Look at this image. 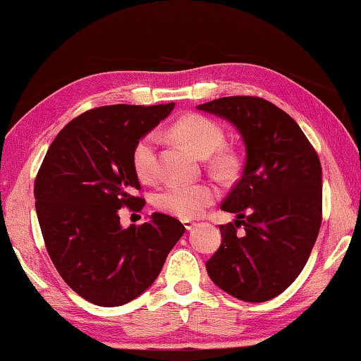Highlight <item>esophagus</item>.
I'll list each match as a JSON object with an SVG mask.
<instances>
[{
    "label": "esophagus",
    "instance_id": "1",
    "mask_svg": "<svg viewBox=\"0 0 361 361\" xmlns=\"http://www.w3.org/2000/svg\"><path fill=\"white\" fill-rule=\"evenodd\" d=\"M183 226H185V228H186L188 231H191V229H194L195 223H194V221H189V219H185V221H183Z\"/></svg>",
    "mask_w": 361,
    "mask_h": 361
}]
</instances>
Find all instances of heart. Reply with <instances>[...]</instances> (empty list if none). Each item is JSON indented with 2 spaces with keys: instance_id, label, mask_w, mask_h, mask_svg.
Segmentation results:
<instances>
[{
  "instance_id": "heart-1",
  "label": "heart",
  "mask_w": 361,
  "mask_h": 361,
  "mask_svg": "<svg viewBox=\"0 0 361 361\" xmlns=\"http://www.w3.org/2000/svg\"><path fill=\"white\" fill-rule=\"evenodd\" d=\"M172 133L199 157H210L224 143L221 126L202 114L183 116L173 124ZM156 146V133H148L133 148V170L143 183L154 181L157 176ZM213 166L218 172L229 173L235 167V157L231 151L220 149L213 159ZM216 195V189L207 183L170 185L156 195V207L176 218L194 219L202 215L207 207L215 202Z\"/></svg>"
}]
</instances>
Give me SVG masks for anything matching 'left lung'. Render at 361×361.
I'll return each mask as SVG.
<instances>
[{
    "mask_svg": "<svg viewBox=\"0 0 361 361\" xmlns=\"http://www.w3.org/2000/svg\"><path fill=\"white\" fill-rule=\"evenodd\" d=\"M195 108L229 121L247 154L221 204L237 218L219 226L221 245L207 261V272L240 301H269L295 282L319 235V156L296 121L259 97H223Z\"/></svg>",
    "mask_w": 361,
    "mask_h": 361,
    "instance_id": "left-lung-1",
    "label": "left lung"
}]
</instances>
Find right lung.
<instances>
[{"label": "right lung", "instance_id": "add662e5", "mask_svg": "<svg viewBox=\"0 0 361 361\" xmlns=\"http://www.w3.org/2000/svg\"><path fill=\"white\" fill-rule=\"evenodd\" d=\"M175 103L111 105L66 124L36 175V215L47 253L73 291L102 307L130 302L154 283L185 226L152 213L122 228L119 210L145 205L132 152Z\"/></svg>", "mask_w": 361, "mask_h": 361}]
</instances>
